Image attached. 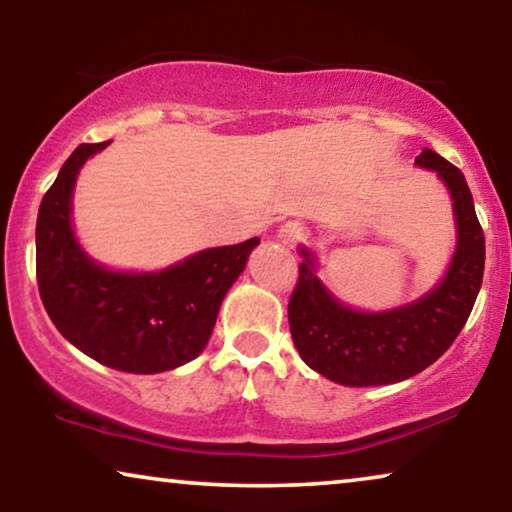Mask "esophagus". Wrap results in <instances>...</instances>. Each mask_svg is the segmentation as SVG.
Masks as SVG:
<instances>
[{
    "mask_svg": "<svg viewBox=\"0 0 512 512\" xmlns=\"http://www.w3.org/2000/svg\"><path fill=\"white\" fill-rule=\"evenodd\" d=\"M300 237H303V226H300L298 221L284 223V226L277 230V240L284 244H296Z\"/></svg>",
    "mask_w": 512,
    "mask_h": 512,
    "instance_id": "esophagus-1",
    "label": "esophagus"
}]
</instances>
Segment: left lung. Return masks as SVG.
I'll use <instances>...</instances> for the list:
<instances>
[{
    "label": "left lung",
    "mask_w": 512,
    "mask_h": 512,
    "mask_svg": "<svg viewBox=\"0 0 512 512\" xmlns=\"http://www.w3.org/2000/svg\"><path fill=\"white\" fill-rule=\"evenodd\" d=\"M419 167L436 170L450 188L457 251L436 289L415 303L389 312H359L342 305L319 277L305 247L298 284L289 300L291 338L300 359L345 387L394 384L422 373L443 356L464 328L485 272V235L475 216L473 195L459 167L424 149Z\"/></svg>",
    "instance_id": "left-lung-1"
}]
</instances>
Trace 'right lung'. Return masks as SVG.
<instances>
[{
  "mask_svg": "<svg viewBox=\"0 0 512 512\" xmlns=\"http://www.w3.org/2000/svg\"><path fill=\"white\" fill-rule=\"evenodd\" d=\"M109 142L81 144L60 167L37 216V284L55 328L90 359L123 373H163L193 361L258 237L205 249L160 272H114L90 261L72 230L83 163Z\"/></svg>",
  "mask_w": 512,
  "mask_h": 512,
  "instance_id": "1",
  "label": "right lung"
}]
</instances>
